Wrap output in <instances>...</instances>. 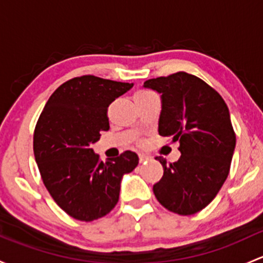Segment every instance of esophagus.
<instances>
[{
	"mask_svg": "<svg viewBox=\"0 0 263 263\" xmlns=\"http://www.w3.org/2000/svg\"><path fill=\"white\" fill-rule=\"evenodd\" d=\"M139 159H140L141 164H142V162L147 161V160L150 159V156H147V155H145V154H139Z\"/></svg>",
	"mask_w": 263,
	"mask_h": 263,
	"instance_id": "1",
	"label": "esophagus"
}]
</instances>
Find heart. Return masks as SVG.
<instances>
[{"label": "heart", "instance_id": "obj_1", "mask_svg": "<svg viewBox=\"0 0 263 263\" xmlns=\"http://www.w3.org/2000/svg\"><path fill=\"white\" fill-rule=\"evenodd\" d=\"M146 93L147 92H140V93H137V95H146Z\"/></svg>", "mask_w": 263, "mask_h": 263}]
</instances>
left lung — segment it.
Masks as SVG:
<instances>
[{"mask_svg":"<svg viewBox=\"0 0 263 263\" xmlns=\"http://www.w3.org/2000/svg\"><path fill=\"white\" fill-rule=\"evenodd\" d=\"M143 87L161 95L159 134L179 141L180 159L164 168L154 194L167 211L192 215L215 198L229 174L236 147L228 107L217 90L185 71L148 79Z\"/></svg>","mask_w":263,"mask_h":263,"instance_id":"obj_1","label":"left lung"}]
</instances>
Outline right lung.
<instances>
[{
  "mask_svg": "<svg viewBox=\"0 0 263 263\" xmlns=\"http://www.w3.org/2000/svg\"><path fill=\"white\" fill-rule=\"evenodd\" d=\"M134 83L83 76L63 83L50 96L35 127L34 155L41 179L66 214L92 222L112 211L121 181L139 165L124 151L103 162L92 145L108 131L107 109Z\"/></svg>",
  "mask_w": 263,
  "mask_h": 263,
  "instance_id": "add662e5",
  "label": "right lung"
}]
</instances>
